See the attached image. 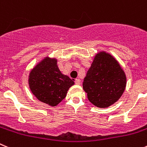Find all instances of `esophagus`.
I'll return each mask as SVG.
<instances>
[{
  "mask_svg": "<svg viewBox=\"0 0 147 147\" xmlns=\"http://www.w3.org/2000/svg\"><path fill=\"white\" fill-rule=\"evenodd\" d=\"M75 84H81V81H80V79H76V80H75Z\"/></svg>",
  "mask_w": 147,
  "mask_h": 147,
  "instance_id": "obj_1",
  "label": "esophagus"
}]
</instances>
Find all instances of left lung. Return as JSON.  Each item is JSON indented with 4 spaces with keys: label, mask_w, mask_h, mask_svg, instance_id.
I'll list each match as a JSON object with an SVG mask.
<instances>
[{
    "label": "left lung",
    "mask_w": 147,
    "mask_h": 147,
    "mask_svg": "<svg viewBox=\"0 0 147 147\" xmlns=\"http://www.w3.org/2000/svg\"><path fill=\"white\" fill-rule=\"evenodd\" d=\"M125 85V75L118 63L109 54L100 53L88 70L83 89L92 104L107 107L119 100Z\"/></svg>",
    "instance_id": "8db88e82"
}]
</instances>
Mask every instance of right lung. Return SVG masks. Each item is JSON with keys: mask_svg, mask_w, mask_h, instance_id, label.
Returning <instances> with one entry per match:
<instances>
[{"mask_svg": "<svg viewBox=\"0 0 147 147\" xmlns=\"http://www.w3.org/2000/svg\"><path fill=\"white\" fill-rule=\"evenodd\" d=\"M29 84L39 100L56 106L65 98L74 82L61 72L56 60L45 58L30 72Z\"/></svg>", "mask_w": 147, "mask_h": 147, "instance_id": "right-lung-1", "label": "right lung"}]
</instances>
